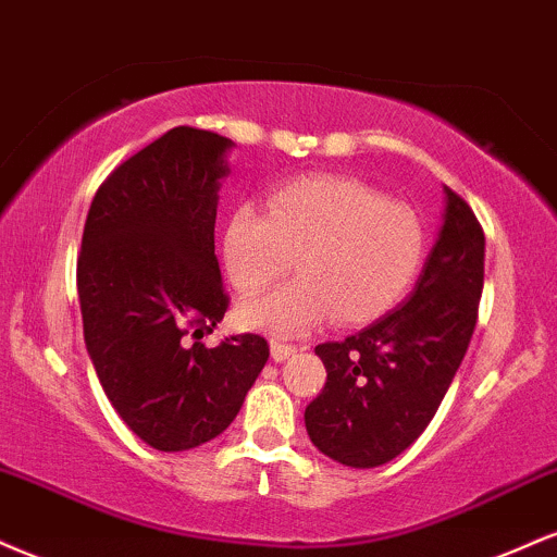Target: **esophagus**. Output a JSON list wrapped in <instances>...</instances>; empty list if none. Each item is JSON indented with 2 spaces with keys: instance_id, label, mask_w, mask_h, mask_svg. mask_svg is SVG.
Wrapping results in <instances>:
<instances>
[{
  "instance_id": "34e87169",
  "label": "esophagus",
  "mask_w": 557,
  "mask_h": 557,
  "mask_svg": "<svg viewBox=\"0 0 557 557\" xmlns=\"http://www.w3.org/2000/svg\"><path fill=\"white\" fill-rule=\"evenodd\" d=\"M294 351H297V346H292V344H284V342H276V338H273L271 342V357H273V362H286V359H289Z\"/></svg>"
}]
</instances>
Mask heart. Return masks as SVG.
I'll list each match as a JSON object with an SVG mask.
<instances>
[{
	"instance_id": "obj_1",
	"label": "heart",
	"mask_w": 557,
	"mask_h": 557,
	"mask_svg": "<svg viewBox=\"0 0 557 557\" xmlns=\"http://www.w3.org/2000/svg\"><path fill=\"white\" fill-rule=\"evenodd\" d=\"M422 219L355 176L312 174L273 189L268 213L239 206L221 237L228 284L252 297L292 271L299 281L242 305L247 329L299 333L329 312L355 325L385 315L424 260Z\"/></svg>"
}]
</instances>
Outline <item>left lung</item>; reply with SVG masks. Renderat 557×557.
<instances>
[{"label": "left lung", "instance_id": "obj_1", "mask_svg": "<svg viewBox=\"0 0 557 557\" xmlns=\"http://www.w3.org/2000/svg\"><path fill=\"white\" fill-rule=\"evenodd\" d=\"M446 193L443 226L414 292L344 342L318 344L323 391L305 409L320 454L355 469L381 467L424 433L476 325L485 232L467 200Z\"/></svg>", "mask_w": 557, "mask_h": 557}]
</instances>
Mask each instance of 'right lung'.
I'll list each match as a JSON object with an SVG mask.
<instances>
[{
    "instance_id": "add662e5",
    "label": "right lung",
    "mask_w": 557,
    "mask_h": 557,
    "mask_svg": "<svg viewBox=\"0 0 557 557\" xmlns=\"http://www.w3.org/2000/svg\"><path fill=\"white\" fill-rule=\"evenodd\" d=\"M232 148L208 129H169L107 176L85 219V346L111 407L156 450L224 433L271 355L255 333L200 342L228 307L213 228Z\"/></svg>"
}]
</instances>
